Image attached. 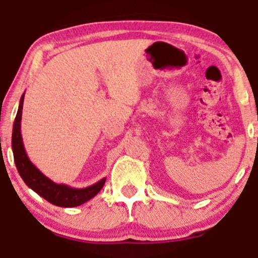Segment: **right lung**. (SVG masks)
I'll list each match as a JSON object with an SVG mask.
<instances>
[{
	"label": "right lung",
	"instance_id": "add662e5",
	"mask_svg": "<svg viewBox=\"0 0 258 258\" xmlns=\"http://www.w3.org/2000/svg\"><path fill=\"white\" fill-rule=\"evenodd\" d=\"M24 94L25 93H23L22 98H20L19 108H18L16 120L13 123V133H12V150H13L14 162H16L18 172L29 188L53 205L60 207H75L82 205L99 193L106 178H102L94 184L86 186V188H73L67 184H58V183L53 182L32 164L25 152L22 132H20Z\"/></svg>",
	"mask_w": 258,
	"mask_h": 258
}]
</instances>
